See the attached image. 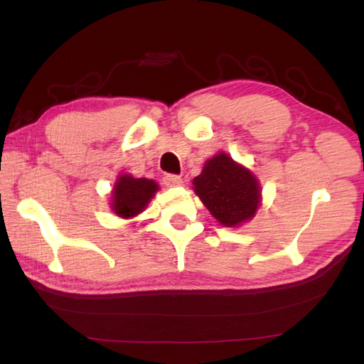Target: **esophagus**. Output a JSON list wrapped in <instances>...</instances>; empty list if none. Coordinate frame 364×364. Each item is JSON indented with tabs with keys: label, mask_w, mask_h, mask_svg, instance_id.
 <instances>
[{
	"label": "esophagus",
	"mask_w": 364,
	"mask_h": 364,
	"mask_svg": "<svg viewBox=\"0 0 364 364\" xmlns=\"http://www.w3.org/2000/svg\"><path fill=\"white\" fill-rule=\"evenodd\" d=\"M164 184L167 188H176V186H181L183 180H181V176H178V175H165Z\"/></svg>",
	"instance_id": "1"
}]
</instances>
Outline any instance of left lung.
Here are the masks:
<instances>
[{"mask_svg": "<svg viewBox=\"0 0 364 364\" xmlns=\"http://www.w3.org/2000/svg\"><path fill=\"white\" fill-rule=\"evenodd\" d=\"M193 184L202 204L226 228L247 223L262 205V188L257 176L226 152L208 159Z\"/></svg>", "mask_w": 364, "mask_h": 364, "instance_id": "left-lung-1", "label": "left lung"}]
</instances>
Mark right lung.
Instances as JSON below:
<instances>
[{"label": "right lung", "instance_id": "add662e5", "mask_svg": "<svg viewBox=\"0 0 364 364\" xmlns=\"http://www.w3.org/2000/svg\"><path fill=\"white\" fill-rule=\"evenodd\" d=\"M159 191V184L147 178H134L130 173L117 176L110 191V210L120 218H134L146 210Z\"/></svg>", "mask_w": 364, "mask_h": 364}]
</instances>
